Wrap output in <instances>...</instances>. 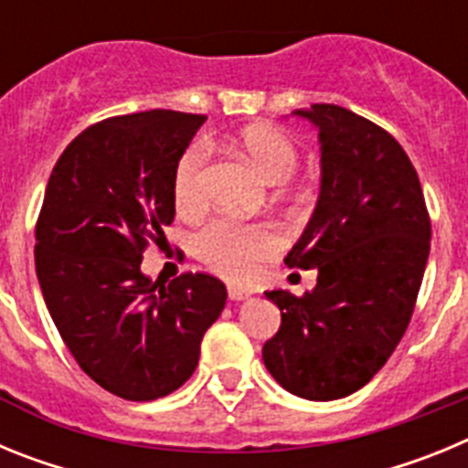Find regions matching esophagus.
Instances as JSON below:
<instances>
[{
    "instance_id": "1",
    "label": "esophagus",
    "mask_w": 468,
    "mask_h": 468,
    "mask_svg": "<svg viewBox=\"0 0 468 468\" xmlns=\"http://www.w3.org/2000/svg\"><path fill=\"white\" fill-rule=\"evenodd\" d=\"M227 295H229V300H246V297H250V292L243 291V288H237V285H229Z\"/></svg>"
}]
</instances>
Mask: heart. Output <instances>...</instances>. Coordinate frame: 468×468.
Returning a JSON list of instances; mask_svg holds the SVG:
<instances>
[{
	"mask_svg": "<svg viewBox=\"0 0 468 468\" xmlns=\"http://www.w3.org/2000/svg\"><path fill=\"white\" fill-rule=\"evenodd\" d=\"M241 150L260 176L271 185L285 183L300 164V150L288 133L271 126H250L241 135ZM206 152L204 144H194L180 156L173 173V201L177 213L198 215L206 208ZM197 255L210 270L231 281H243L253 274L260 260L279 250L281 237L267 225L220 220L198 231Z\"/></svg>",
	"mask_w": 468,
	"mask_h": 468,
	"instance_id": "obj_1",
	"label": "heart"
}]
</instances>
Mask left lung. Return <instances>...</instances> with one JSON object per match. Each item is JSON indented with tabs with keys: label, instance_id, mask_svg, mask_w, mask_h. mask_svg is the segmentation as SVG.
Masks as SVG:
<instances>
[{
	"label": "left lung",
	"instance_id": "1",
	"mask_svg": "<svg viewBox=\"0 0 468 468\" xmlns=\"http://www.w3.org/2000/svg\"><path fill=\"white\" fill-rule=\"evenodd\" d=\"M318 128L316 208L283 262L316 270L304 297L267 291L281 328L264 342L271 378L307 400L354 394L394 354L415 309L431 222L394 135L340 105L295 110Z\"/></svg>",
	"mask_w": 468,
	"mask_h": 468
}]
</instances>
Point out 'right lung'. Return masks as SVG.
<instances>
[{"label":"right lung","mask_w":468,"mask_h":468,"mask_svg":"<svg viewBox=\"0 0 468 468\" xmlns=\"http://www.w3.org/2000/svg\"><path fill=\"white\" fill-rule=\"evenodd\" d=\"M206 117L150 110L89 126L48 177L35 231L41 295L74 361L126 400H156L198 366L227 288L210 274L159 285L140 270L173 222V173Z\"/></svg>","instance_id":"obj_1"}]
</instances>
